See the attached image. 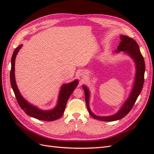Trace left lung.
<instances>
[{
	"instance_id": "obj_1",
	"label": "left lung",
	"mask_w": 154,
	"mask_h": 154,
	"mask_svg": "<svg viewBox=\"0 0 154 154\" xmlns=\"http://www.w3.org/2000/svg\"><path fill=\"white\" fill-rule=\"evenodd\" d=\"M120 38L122 40V42H120V44L118 47V50L116 51L117 52H119V51H125L126 53L131 56V57L136 62L137 67L136 80H135L132 91L128 100L126 101V102H125L122 109L119 110L117 114L111 116H107V117H100V116H97L93 114L89 109V105H88L89 92H88V88L85 86H83V90L85 91V102L88 112H89L92 117L96 119L103 121V122H113V121L122 119L124 118L126 115H127L129 112L132 109L135 103H136L137 97L141 92L144 83L145 64H144V60L143 55L140 52V50H139L137 43L134 39L130 38L127 36H121Z\"/></svg>"
}]
</instances>
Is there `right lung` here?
Segmentation results:
<instances>
[{
  "label": "right lung",
  "instance_id": "obj_1",
  "mask_svg": "<svg viewBox=\"0 0 154 154\" xmlns=\"http://www.w3.org/2000/svg\"><path fill=\"white\" fill-rule=\"evenodd\" d=\"M22 47V45H20L14 51L11 58V68L10 71L11 85L13 91L15 93L18 103L20 106V108L25 112L26 114L31 116V117L38 119L39 120L47 121V122H52V121L57 120L63 115L69 97L72 93L74 88L78 85V80H75L71 83H68V84H65L62 87L59 95L58 105L53 110L47 111L42 110L36 108V106L29 104L20 95V93L16 85L15 78V58L18 52Z\"/></svg>",
  "mask_w": 154,
  "mask_h": 154
}]
</instances>
